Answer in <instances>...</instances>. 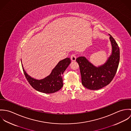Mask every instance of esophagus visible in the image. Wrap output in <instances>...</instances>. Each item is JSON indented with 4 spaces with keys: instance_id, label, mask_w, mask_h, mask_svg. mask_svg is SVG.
<instances>
[{
    "instance_id": "obj_1",
    "label": "esophagus",
    "mask_w": 131,
    "mask_h": 131,
    "mask_svg": "<svg viewBox=\"0 0 131 131\" xmlns=\"http://www.w3.org/2000/svg\"><path fill=\"white\" fill-rule=\"evenodd\" d=\"M71 59L72 61H75L76 59V55L75 53H73L71 56Z\"/></svg>"
}]
</instances>
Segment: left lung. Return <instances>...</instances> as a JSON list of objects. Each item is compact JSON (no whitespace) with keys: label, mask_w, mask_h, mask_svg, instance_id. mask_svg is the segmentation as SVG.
<instances>
[{"label":"left lung","mask_w":131,"mask_h":131,"mask_svg":"<svg viewBox=\"0 0 131 131\" xmlns=\"http://www.w3.org/2000/svg\"><path fill=\"white\" fill-rule=\"evenodd\" d=\"M110 40L112 45V54L104 65L96 68L84 56L76 59L79 65L82 84L88 89L98 90L107 86L116 74L119 61V49L111 35Z\"/></svg>","instance_id":"1"}]
</instances>
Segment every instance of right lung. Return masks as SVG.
I'll list each match as a JSON object with an SVG mask.
<instances>
[{
	"mask_svg": "<svg viewBox=\"0 0 131 131\" xmlns=\"http://www.w3.org/2000/svg\"><path fill=\"white\" fill-rule=\"evenodd\" d=\"M71 62V59L68 57L60 61L50 75L40 80L34 79L28 75L25 71L23 65L22 68L26 79L34 89L44 93H53L58 91L62 87V75Z\"/></svg>",
	"mask_w": 131,
	"mask_h": 131,
	"instance_id": "obj_1",
	"label": "right lung"
}]
</instances>
